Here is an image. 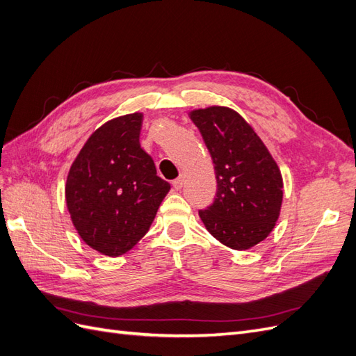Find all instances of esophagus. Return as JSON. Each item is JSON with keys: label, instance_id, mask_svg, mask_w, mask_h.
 I'll return each instance as SVG.
<instances>
[{"label": "esophagus", "instance_id": "1", "mask_svg": "<svg viewBox=\"0 0 356 356\" xmlns=\"http://www.w3.org/2000/svg\"><path fill=\"white\" fill-rule=\"evenodd\" d=\"M172 186H174L175 190H181L182 186H184V175H179L177 179L172 181Z\"/></svg>", "mask_w": 356, "mask_h": 356}]
</instances>
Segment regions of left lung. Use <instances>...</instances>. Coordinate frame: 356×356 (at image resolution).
<instances>
[{
    "instance_id": "left-lung-1",
    "label": "left lung",
    "mask_w": 356,
    "mask_h": 356,
    "mask_svg": "<svg viewBox=\"0 0 356 356\" xmlns=\"http://www.w3.org/2000/svg\"><path fill=\"white\" fill-rule=\"evenodd\" d=\"M211 154L217 197L199 217L222 245L245 251L264 241L281 215V169L252 126L229 106L191 110Z\"/></svg>"
}]
</instances>
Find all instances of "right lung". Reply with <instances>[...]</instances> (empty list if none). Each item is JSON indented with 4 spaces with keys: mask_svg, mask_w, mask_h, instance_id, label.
<instances>
[{
    "mask_svg": "<svg viewBox=\"0 0 356 356\" xmlns=\"http://www.w3.org/2000/svg\"><path fill=\"white\" fill-rule=\"evenodd\" d=\"M143 118V113L126 114L96 129L67 177L74 227L106 257H120L144 238L170 190L139 144Z\"/></svg>",
    "mask_w": 356,
    "mask_h": 356,
    "instance_id": "obj_1",
    "label": "right lung"
}]
</instances>
